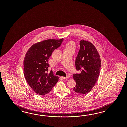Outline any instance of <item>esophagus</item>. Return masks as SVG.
Listing matches in <instances>:
<instances>
[{
  "instance_id": "esophagus-1",
  "label": "esophagus",
  "mask_w": 127,
  "mask_h": 127,
  "mask_svg": "<svg viewBox=\"0 0 127 127\" xmlns=\"http://www.w3.org/2000/svg\"><path fill=\"white\" fill-rule=\"evenodd\" d=\"M62 77L63 78V79H68V78H69V77H68V76H67V77H62Z\"/></svg>"
}]
</instances>
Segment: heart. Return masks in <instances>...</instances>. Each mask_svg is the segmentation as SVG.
I'll list each match as a JSON object with an SVG mask.
<instances>
[{
    "label": "heart",
    "mask_w": 127,
    "mask_h": 127,
    "mask_svg": "<svg viewBox=\"0 0 127 127\" xmlns=\"http://www.w3.org/2000/svg\"><path fill=\"white\" fill-rule=\"evenodd\" d=\"M75 47V43L72 41H70L68 42L65 45V49H74Z\"/></svg>",
    "instance_id": "b5f03b06"
}]
</instances>
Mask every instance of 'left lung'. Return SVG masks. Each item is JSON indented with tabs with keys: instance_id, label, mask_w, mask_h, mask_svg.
<instances>
[{
	"instance_id": "obj_1",
	"label": "left lung",
	"mask_w": 127,
	"mask_h": 127,
	"mask_svg": "<svg viewBox=\"0 0 127 127\" xmlns=\"http://www.w3.org/2000/svg\"><path fill=\"white\" fill-rule=\"evenodd\" d=\"M80 49L75 61L76 68L81 73L73 74L76 86L73 90L85 94L89 92L96 84L100 74L101 61L96 47L84 39L80 41Z\"/></svg>"
}]
</instances>
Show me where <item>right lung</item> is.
I'll return each instance as SVG.
<instances>
[{"label": "right lung", "instance_id": "add662e5", "mask_svg": "<svg viewBox=\"0 0 127 127\" xmlns=\"http://www.w3.org/2000/svg\"><path fill=\"white\" fill-rule=\"evenodd\" d=\"M63 38L49 39L32 45L27 50L23 62L24 74L28 85L40 95L48 93L56 84L59 77L52 72L47 73L48 59L61 46Z\"/></svg>", "mask_w": 127, "mask_h": 127}]
</instances>
